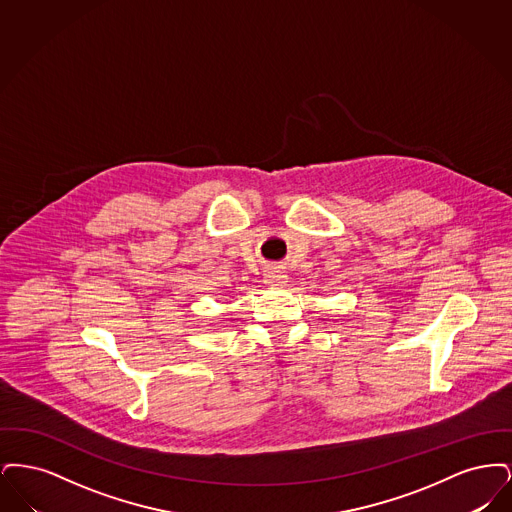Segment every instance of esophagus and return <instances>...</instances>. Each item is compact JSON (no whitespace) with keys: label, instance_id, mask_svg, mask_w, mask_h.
<instances>
[{"label":"esophagus","instance_id":"obj_1","mask_svg":"<svg viewBox=\"0 0 512 512\" xmlns=\"http://www.w3.org/2000/svg\"><path fill=\"white\" fill-rule=\"evenodd\" d=\"M265 282L270 286H284L288 282V276L280 268H270L265 274Z\"/></svg>","mask_w":512,"mask_h":512}]
</instances>
